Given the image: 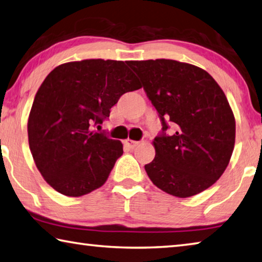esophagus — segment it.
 Wrapping results in <instances>:
<instances>
[{
    "label": "esophagus",
    "instance_id": "esophagus-1",
    "mask_svg": "<svg viewBox=\"0 0 262 262\" xmlns=\"http://www.w3.org/2000/svg\"><path fill=\"white\" fill-rule=\"evenodd\" d=\"M123 144H125L126 147H128V149H134V147H136L137 145L140 144V142L137 141H133V140H126L125 142H123Z\"/></svg>",
    "mask_w": 262,
    "mask_h": 262
}]
</instances>
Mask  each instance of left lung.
<instances>
[{
  "label": "left lung",
  "instance_id": "obj_1",
  "mask_svg": "<svg viewBox=\"0 0 262 262\" xmlns=\"http://www.w3.org/2000/svg\"><path fill=\"white\" fill-rule=\"evenodd\" d=\"M156 107L161 133L156 157L144 166L156 187L187 198L210 188L225 172L235 145V117L220 85L206 71L172 59L130 60ZM167 122L176 126L168 136Z\"/></svg>",
  "mask_w": 262,
  "mask_h": 262
}]
</instances>
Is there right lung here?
<instances>
[{
  "label": "right lung",
  "instance_id": "1",
  "mask_svg": "<svg viewBox=\"0 0 262 262\" xmlns=\"http://www.w3.org/2000/svg\"><path fill=\"white\" fill-rule=\"evenodd\" d=\"M141 87L121 60L71 61L47 75L27 123L33 159L47 183L69 197L105 183L123 154L122 143L92 126L110 117L121 95Z\"/></svg>",
  "mask_w": 262,
  "mask_h": 262
}]
</instances>
